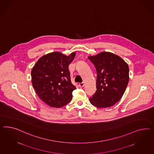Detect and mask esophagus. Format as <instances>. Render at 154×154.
Returning <instances> with one entry per match:
<instances>
[{
	"label": "esophagus",
	"instance_id": "1",
	"mask_svg": "<svg viewBox=\"0 0 154 154\" xmlns=\"http://www.w3.org/2000/svg\"><path fill=\"white\" fill-rule=\"evenodd\" d=\"M79 86L80 87H83V86L85 85V83H83V82H81V83H79Z\"/></svg>",
	"mask_w": 154,
	"mask_h": 154
}]
</instances>
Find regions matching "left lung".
<instances>
[{"instance_id": "left-lung-1", "label": "left lung", "mask_w": 154, "mask_h": 154, "mask_svg": "<svg viewBox=\"0 0 154 154\" xmlns=\"http://www.w3.org/2000/svg\"><path fill=\"white\" fill-rule=\"evenodd\" d=\"M88 59L97 72V90L90 97V103L99 108L110 107L125 93L129 81L128 66L120 57L110 52H102Z\"/></svg>"}]
</instances>
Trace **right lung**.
Segmentation results:
<instances>
[{
  "mask_svg": "<svg viewBox=\"0 0 154 154\" xmlns=\"http://www.w3.org/2000/svg\"><path fill=\"white\" fill-rule=\"evenodd\" d=\"M75 53L66 56L53 52L42 56L31 71L33 88L41 100L53 108H61L72 99L76 89L71 81L69 65Z\"/></svg>",
  "mask_w": 154,
  "mask_h": 154,
  "instance_id": "add662e5",
  "label": "right lung"
}]
</instances>
